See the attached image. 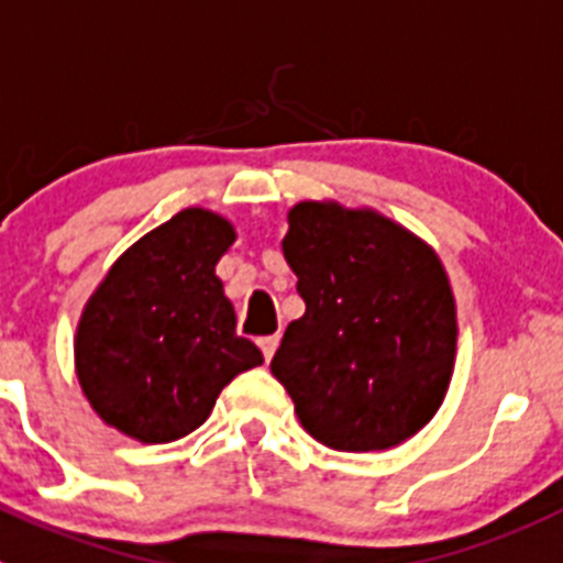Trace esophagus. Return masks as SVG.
Returning <instances> with one entry per match:
<instances>
[{"mask_svg":"<svg viewBox=\"0 0 563 563\" xmlns=\"http://www.w3.org/2000/svg\"><path fill=\"white\" fill-rule=\"evenodd\" d=\"M257 344H261L263 358H266V362H272V356H275V351H277V344H280V333H272V336H263Z\"/></svg>","mask_w":563,"mask_h":563,"instance_id":"esophagus-1","label":"esophagus"}]
</instances>
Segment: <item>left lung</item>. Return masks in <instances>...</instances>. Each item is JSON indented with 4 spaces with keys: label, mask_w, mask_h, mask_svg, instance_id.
<instances>
[{
    "label": "left lung",
    "mask_w": 563,
    "mask_h": 563,
    "mask_svg": "<svg viewBox=\"0 0 563 563\" xmlns=\"http://www.w3.org/2000/svg\"><path fill=\"white\" fill-rule=\"evenodd\" d=\"M283 257L306 313L272 373L302 429L336 452H382L420 432L457 356V306L432 246L369 207L300 201Z\"/></svg>",
    "instance_id": "left-lung-1"
}]
</instances>
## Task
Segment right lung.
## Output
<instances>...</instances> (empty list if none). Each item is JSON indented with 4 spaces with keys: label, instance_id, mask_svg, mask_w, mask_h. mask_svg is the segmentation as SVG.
I'll use <instances>...</instances> for the list:
<instances>
[{
    "label": "right lung",
    "instance_id": "obj_1",
    "mask_svg": "<svg viewBox=\"0 0 563 563\" xmlns=\"http://www.w3.org/2000/svg\"><path fill=\"white\" fill-rule=\"evenodd\" d=\"M232 244L224 216L187 207L131 244L86 300L75 373L109 427L140 443L185 438L238 373L263 364L235 333V308L216 275Z\"/></svg>",
    "mask_w": 563,
    "mask_h": 563
}]
</instances>
